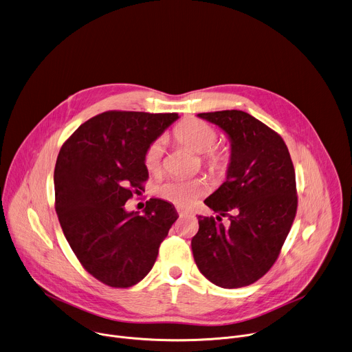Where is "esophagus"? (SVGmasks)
I'll return each mask as SVG.
<instances>
[{
    "instance_id": "obj_1",
    "label": "esophagus",
    "mask_w": 352,
    "mask_h": 352,
    "mask_svg": "<svg viewBox=\"0 0 352 352\" xmlns=\"http://www.w3.org/2000/svg\"><path fill=\"white\" fill-rule=\"evenodd\" d=\"M177 212H178V214H179V215H182V214H184V211H182V210H181V208H177Z\"/></svg>"
}]
</instances>
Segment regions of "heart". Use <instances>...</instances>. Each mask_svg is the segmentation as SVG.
<instances>
[{
  "label": "heart",
  "mask_w": 352,
  "mask_h": 352,
  "mask_svg": "<svg viewBox=\"0 0 352 352\" xmlns=\"http://www.w3.org/2000/svg\"><path fill=\"white\" fill-rule=\"evenodd\" d=\"M217 130L204 120L186 119L174 130V138L178 144L195 153H203V163L212 174L223 173L230 163V153L225 148H212L217 142ZM163 141H153L144 155L145 168L156 174L162 168ZM207 192V184L203 179H168L160 184L156 195L178 207H188L196 199Z\"/></svg>",
  "instance_id": "obj_1"
}]
</instances>
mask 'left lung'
<instances>
[{
	"label": "left lung",
	"instance_id": "1",
	"mask_svg": "<svg viewBox=\"0 0 352 352\" xmlns=\"http://www.w3.org/2000/svg\"><path fill=\"white\" fill-rule=\"evenodd\" d=\"M199 118L218 126L230 141L226 181L204 203L229 216L228 227L199 215L192 251L200 273L233 289L254 284L277 261L294 223L298 196L295 168L284 140L247 112L217 111Z\"/></svg>",
	"mask_w": 352,
	"mask_h": 352
}]
</instances>
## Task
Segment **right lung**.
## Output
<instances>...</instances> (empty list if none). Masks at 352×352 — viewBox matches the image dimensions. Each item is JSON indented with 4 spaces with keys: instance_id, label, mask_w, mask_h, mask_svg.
Returning <instances> with one entry per match:
<instances>
[{
    "instance_id": "obj_1",
    "label": "right lung",
    "mask_w": 352,
    "mask_h": 352,
    "mask_svg": "<svg viewBox=\"0 0 352 352\" xmlns=\"http://www.w3.org/2000/svg\"><path fill=\"white\" fill-rule=\"evenodd\" d=\"M178 118L102 112L80 124L58 152L53 177L58 222L85 270L108 287L140 283L178 218L162 199L146 201L142 215L124 210L149 177L145 151Z\"/></svg>"
}]
</instances>
